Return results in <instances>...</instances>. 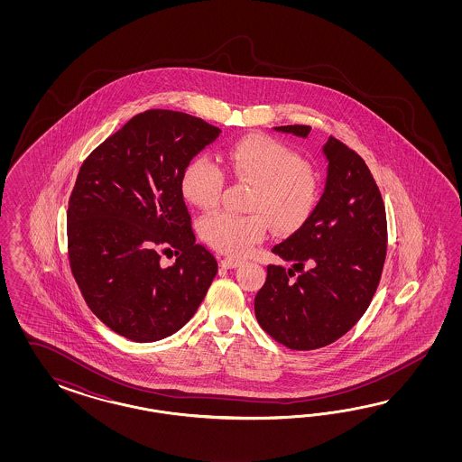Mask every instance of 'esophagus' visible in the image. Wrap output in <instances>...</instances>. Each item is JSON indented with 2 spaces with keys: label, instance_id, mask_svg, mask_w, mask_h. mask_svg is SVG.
I'll list each match as a JSON object with an SVG mask.
<instances>
[{
  "label": "esophagus",
  "instance_id": "esophagus-1",
  "mask_svg": "<svg viewBox=\"0 0 462 462\" xmlns=\"http://www.w3.org/2000/svg\"><path fill=\"white\" fill-rule=\"evenodd\" d=\"M220 264H222L224 269H236V267L242 266L244 261L242 259H234V257H225Z\"/></svg>",
  "mask_w": 462,
  "mask_h": 462
}]
</instances>
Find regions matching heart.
Instances as JSON below:
<instances>
[{
    "instance_id": "1",
    "label": "heart",
    "mask_w": 462,
    "mask_h": 462,
    "mask_svg": "<svg viewBox=\"0 0 462 462\" xmlns=\"http://www.w3.org/2000/svg\"><path fill=\"white\" fill-rule=\"evenodd\" d=\"M225 168L240 181L254 184L251 215L215 211L201 218L199 234L218 252L245 255L263 242L269 220L278 230L290 232L305 222L319 195L317 176L301 157L280 140L247 135L225 151ZM224 172L211 159L198 155L188 162L181 178L184 198L199 210L218 205Z\"/></svg>"
}]
</instances>
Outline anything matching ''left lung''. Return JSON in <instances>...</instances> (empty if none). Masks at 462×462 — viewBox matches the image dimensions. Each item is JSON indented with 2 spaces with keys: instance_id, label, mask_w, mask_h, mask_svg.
Masks as SVG:
<instances>
[{
  "instance_id": "8db88e82",
  "label": "left lung",
  "mask_w": 462,
  "mask_h": 462,
  "mask_svg": "<svg viewBox=\"0 0 462 462\" xmlns=\"http://www.w3.org/2000/svg\"><path fill=\"white\" fill-rule=\"evenodd\" d=\"M274 130L308 139L311 126ZM322 154L327 176L319 203L293 236L273 247L294 269L267 266L254 301L257 322L290 349H319L347 334L369 307L386 257V211L371 171L334 137Z\"/></svg>"
}]
</instances>
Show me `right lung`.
I'll use <instances>...</instances> for the list:
<instances>
[{"instance_id":"add662e5","label":"right lung","mask_w":462,"mask_h":462,"mask_svg":"<svg viewBox=\"0 0 462 462\" xmlns=\"http://www.w3.org/2000/svg\"><path fill=\"white\" fill-rule=\"evenodd\" d=\"M220 132L188 113L149 110L79 169L68 208L70 269L88 307L118 336H172L217 276V259L196 244L181 178ZM172 248L177 261L161 267L160 254Z\"/></svg>"}]
</instances>
